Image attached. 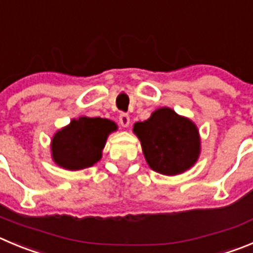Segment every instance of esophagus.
<instances>
[{
	"label": "esophagus",
	"instance_id": "34e87169",
	"mask_svg": "<svg viewBox=\"0 0 253 253\" xmlns=\"http://www.w3.org/2000/svg\"><path fill=\"white\" fill-rule=\"evenodd\" d=\"M119 121L121 124L122 127H128L129 125V116L127 113H121L119 117Z\"/></svg>",
	"mask_w": 253,
	"mask_h": 253
}]
</instances>
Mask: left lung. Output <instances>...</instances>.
<instances>
[{
  "label": "left lung",
  "instance_id": "obj_1",
  "mask_svg": "<svg viewBox=\"0 0 253 253\" xmlns=\"http://www.w3.org/2000/svg\"><path fill=\"white\" fill-rule=\"evenodd\" d=\"M148 166L159 173L173 176L193 166L201 151L200 133L191 120L169 107L152 112L133 125Z\"/></svg>",
  "mask_w": 253,
  "mask_h": 253
}]
</instances>
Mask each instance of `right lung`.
<instances>
[{
	"label": "right lung",
	"mask_w": 253,
	"mask_h": 253,
	"mask_svg": "<svg viewBox=\"0 0 253 253\" xmlns=\"http://www.w3.org/2000/svg\"><path fill=\"white\" fill-rule=\"evenodd\" d=\"M117 129L113 121L82 116L57 131L51 141L52 160L65 169L77 171L93 166L102 157L108 134Z\"/></svg>",
	"instance_id": "add662e5"
}]
</instances>
